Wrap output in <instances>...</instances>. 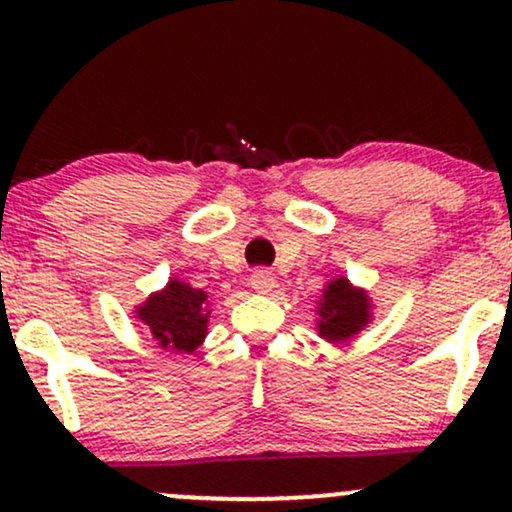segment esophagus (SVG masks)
<instances>
[{"instance_id": "34e87169", "label": "esophagus", "mask_w": 512, "mask_h": 512, "mask_svg": "<svg viewBox=\"0 0 512 512\" xmlns=\"http://www.w3.org/2000/svg\"><path fill=\"white\" fill-rule=\"evenodd\" d=\"M273 285H276V278H273V273L266 271V268H258V271L251 273V288H254L256 293H271Z\"/></svg>"}]
</instances>
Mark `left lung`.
Segmentation results:
<instances>
[{"mask_svg": "<svg viewBox=\"0 0 512 512\" xmlns=\"http://www.w3.org/2000/svg\"><path fill=\"white\" fill-rule=\"evenodd\" d=\"M371 298L344 276L329 280L317 302V334L327 342H346L371 322Z\"/></svg>", "mask_w": 512, "mask_h": 512, "instance_id": "1", "label": "left lung"}]
</instances>
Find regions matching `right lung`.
<instances>
[{
  "mask_svg": "<svg viewBox=\"0 0 512 512\" xmlns=\"http://www.w3.org/2000/svg\"><path fill=\"white\" fill-rule=\"evenodd\" d=\"M207 302L210 298L205 290L170 278L166 288L148 295L144 305L136 307L134 312L151 329L158 346L190 354L207 337V322H210Z\"/></svg>",
  "mask_w": 512,
  "mask_h": 512,
  "instance_id": "1",
  "label": "right lung"
}]
</instances>
